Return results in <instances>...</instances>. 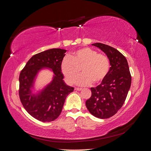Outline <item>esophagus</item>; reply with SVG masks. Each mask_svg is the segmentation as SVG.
Returning a JSON list of instances; mask_svg holds the SVG:
<instances>
[{
  "label": "esophagus",
  "instance_id": "34e87169",
  "mask_svg": "<svg viewBox=\"0 0 151 151\" xmlns=\"http://www.w3.org/2000/svg\"><path fill=\"white\" fill-rule=\"evenodd\" d=\"M75 90L76 91H80L82 90V88H75Z\"/></svg>",
  "mask_w": 151,
  "mask_h": 151
}]
</instances>
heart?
Listing matches in <instances>:
<instances>
[{
    "label": "heart",
    "instance_id": "1",
    "mask_svg": "<svg viewBox=\"0 0 151 151\" xmlns=\"http://www.w3.org/2000/svg\"><path fill=\"white\" fill-rule=\"evenodd\" d=\"M110 62L108 57L88 47L77 50L70 57L63 59L60 70L67 83L72 84L81 72L76 83L79 86L98 84L106 79Z\"/></svg>",
    "mask_w": 151,
    "mask_h": 151
}]
</instances>
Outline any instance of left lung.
<instances>
[{
    "label": "left lung",
    "instance_id": "left-lung-1",
    "mask_svg": "<svg viewBox=\"0 0 151 151\" xmlns=\"http://www.w3.org/2000/svg\"><path fill=\"white\" fill-rule=\"evenodd\" d=\"M92 45L106 54L111 67L106 79L96 88H91L92 94L86 105L91 115L106 119L115 115L124 104L132 77L127 59L118 50L100 43Z\"/></svg>",
    "mask_w": 151,
    "mask_h": 151
}]
</instances>
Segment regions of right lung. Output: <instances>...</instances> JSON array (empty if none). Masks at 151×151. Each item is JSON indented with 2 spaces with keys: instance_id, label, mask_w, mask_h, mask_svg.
I'll return each mask as SVG.
<instances>
[{
  "instance_id": "add662e5",
  "label": "right lung",
  "mask_w": 151,
  "mask_h": 151,
  "mask_svg": "<svg viewBox=\"0 0 151 151\" xmlns=\"http://www.w3.org/2000/svg\"><path fill=\"white\" fill-rule=\"evenodd\" d=\"M65 50L50 49L32 57L20 73L19 96L22 106L31 116L43 122L53 121L62 112L67 96L74 88L63 81L60 64ZM42 67L52 68L54 73L52 83L37 95L31 94L30 88L34 77Z\"/></svg>"
}]
</instances>
